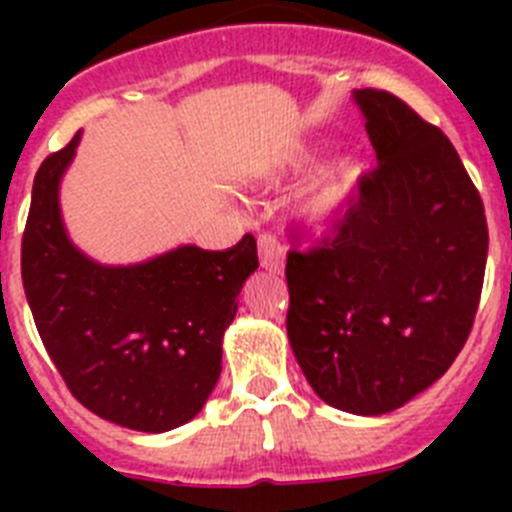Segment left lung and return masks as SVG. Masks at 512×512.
Instances as JSON below:
<instances>
[{"label": "left lung", "instance_id": "left-lung-1", "mask_svg": "<svg viewBox=\"0 0 512 512\" xmlns=\"http://www.w3.org/2000/svg\"><path fill=\"white\" fill-rule=\"evenodd\" d=\"M81 130L40 164L22 233V287L35 328L71 395L99 418L166 433L205 408L235 297L259 269L256 238L187 246L128 266L99 264L63 225L61 179Z\"/></svg>", "mask_w": 512, "mask_h": 512}]
</instances>
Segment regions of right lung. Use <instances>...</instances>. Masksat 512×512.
Wrapping results in <instances>:
<instances>
[{
	"label": "right lung",
	"mask_w": 512,
	"mask_h": 512,
	"mask_svg": "<svg viewBox=\"0 0 512 512\" xmlns=\"http://www.w3.org/2000/svg\"><path fill=\"white\" fill-rule=\"evenodd\" d=\"M392 133L338 233L287 256L297 364L320 400L354 415L392 413L446 374L485 279V207L454 148Z\"/></svg>",
	"instance_id": "add662e5"
}]
</instances>
